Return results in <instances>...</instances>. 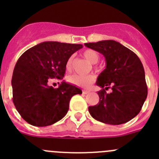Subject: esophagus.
<instances>
[{
  "mask_svg": "<svg viewBox=\"0 0 159 159\" xmlns=\"http://www.w3.org/2000/svg\"><path fill=\"white\" fill-rule=\"evenodd\" d=\"M82 92H83V94H87L90 92V91H89V90H83Z\"/></svg>",
  "mask_w": 159,
  "mask_h": 159,
  "instance_id": "34e87169",
  "label": "esophagus"
}]
</instances>
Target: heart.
Listing matches in <instances>:
<instances>
[{
	"mask_svg": "<svg viewBox=\"0 0 159 159\" xmlns=\"http://www.w3.org/2000/svg\"><path fill=\"white\" fill-rule=\"evenodd\" d=\"M83 57L88 61L91 64H96L99 60V55L95 51L91 49L85 50L84 52L82 53ZM72 62H73V57H70L67 61L66 63V69L68 70H70L72 68ZM95 80L94 75H89L86 76H83V75H70L68 78V81L71 84H75V85L80 86V87L87 88L89 87L90 84H92Z\"/></svg>",
	"mask_w": 159,
	"mask_h": 159,
	"instance_id": "obj_1",
	"label": "heart"
}]
</instances>
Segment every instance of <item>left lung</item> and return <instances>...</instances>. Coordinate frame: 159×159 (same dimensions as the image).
I'll return each mask as SVG.
<instances>
[{
  "instance_id": "8db88e82",
  "label": "left lung",
  "mask_w": 159,
  "mask_h": 159,
  "mask_svg": "<svg viewBox=\"0 0 159 159\" xmlns=\"http://www.w3.org/2000/svg\"><path fill=\"white\" fill-rule=\"evenodd\" d=\"M84 45L103 54L106 68L99 75L96 84L99 102L89 107L94 119L108 125L128 122L140 112L148 94L145 70L132 51L112 40L85 43ZM111 88L112 91H106Z\"/></svg>"
}]
</instances>
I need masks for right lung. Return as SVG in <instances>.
I'll return each mask as SVG.
<instances>
[{"instance_id":"1","label":"right lung","mask_w":159,"mask_h":159,"mask_svg":"<svg viewBox=\"0 0 159 159\" xmlns=\"http://www.w3.org/2000/svg\"><path fill=\"white\" fill-rule=\"evenodd\" d=\"M82 47V44L46 41L27 50L19 57L11 80L13 102L27 122L44 127L66 115L72 96L82 91L65 82L54 89L48 81L63 78L67 61Z\"/></svg>"}]
</instances>
